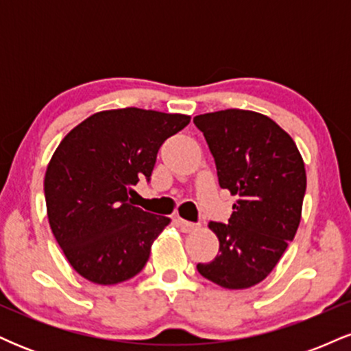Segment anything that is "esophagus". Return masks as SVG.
Wrapping results in <instances>:
<instances>
[{
    "label": "esophagus",
    "instance_id": "obj_1",
    "mask_svg": "<svg viewBox=\"0 0 351 351\" xmlns=\"http://www.w3.org/2000/svg\"><path fill=\"white\" fill-rule=\"evenodd\" d=\"M176 223H178V226L181 228V231H183V232H191V231H195V229H198V224L189 223V221L181 219V217L176 219Z\"/></svg>",
    "mask_w": 351,
    "mask_h": 351
}]
</instances>
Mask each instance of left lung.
<instances>
[{
  "label": "left lung",
  "instance_id": "1",
  "mask_svg": "<svg viewBox=\"0 0 351 351\" xmlns=\"http://www.w3.org/2000/svg\"><path fill=\"white\" fill-rule=\"evenodd\" d=\"M216 162L219 186L237 196L229 223H209L219 254L196 269L224 289L263 282L295 237L307 176L292 136L252 110L228 108L196 115Z\"/></svg>",
  "mask_w": 351,
  "mask_h": 351
}]
</instances>
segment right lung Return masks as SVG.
Wrapping results in <instances>:
<instances>
[{"instance_id": "right-lung-1", "label": "right lung", "mask_w": 351, "mask_h": 351, "mask_svg": "<svg viewBox=\"0 0 351 351\" xmlns=\"http://www.w3.org/2000/svg\"><path fill=\"white\" fill-rule=\"evenodd\" d=\"M189 115L127 107L90 115L62 138L46 176L47 219L79 276L99 285L135 277L170 217L130 203L150 180L156 153L189 123Z\"/></svg>"}]
</instances>
